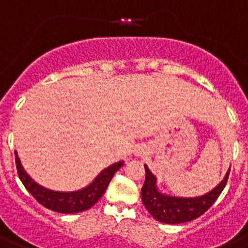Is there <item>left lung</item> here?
I'll use <instances>...</instances> for the list:
<instances>
[{"label": "left lung", "instance_id": "8db88e82", "mask_svg": "<svg viewBox=\"0 0 248 248\" xmlns=\"http://www.w3.org/2000/svg\"><path fill=\"white\" fill-rule=\"evenodd\" d=\"M145 167V181L141 188V201L155 220L166 224H180L192 221L207 211L215 201L219 198L227 185L229 171L215 188L203 196L198 197H175L159 192L157 188V179L151 170Z\"/></svg>", "mask_w": 248, "mask_h": 248}]
</instances>
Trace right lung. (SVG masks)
I'll list each match as a JSON object with an SVG mask.
<instances>
[{
	"instance_id": "1",
	"label": "right lung",
	"mask_w": 248,
	"mask_h": 248,
	"mask_svg": "<svg viewBox=\"0 0 248 248\" xmlns=\"http://www.w3.org/2000/svg\"><path fill=\"white\" fill-rule=\"evenodd\" d=\"M15 162H16L19 179L21 180L25 189L38 201V203L51 211L60 212V214H76V212H82L93 207V204L100 200V197L104 194L109 183L112 180L113 175L124 166V161L113 163L103 170L91 184L79 189V190L58 192V190H51V189L44 188L42 185L37 184L23 169L16 151H15Z\"/></svg>"
}]
</instances>
